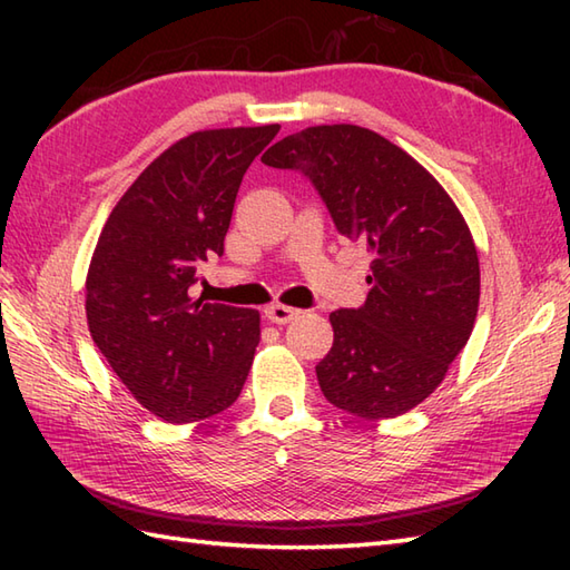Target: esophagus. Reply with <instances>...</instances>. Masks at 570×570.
<instances>
[{"label":"esophagus","mask_w":570,"mask_h":570,"mask_svg":"<svg viewBox=\"0 0 570 570\" xmlns=\"http://www.w3.org/2000/svg\"><path fill=\"white\" fill-rule=\"evenodd\" d=\"M264 316L269 318L272 323L284 325V323H292L298 316V311L292 308V306H284V304H272V306L264 308Z\"/></svg>","instance_id":"obj_1"}]
</instances>
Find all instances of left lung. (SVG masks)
<instances>
[{
    "mask_svg": "<svg viewBox=\"0 0 570 570\" xmlns=\"http://www.w3.org/2000/svg\"><path fill=\"white\" fill-rule=\"evenodd\" d=\"M304 174L337 233L372 254L367 301L331 313L323 396L362 419H394L431 396L465 347L480 304V262L463 215L416 159L377 131L321 125L262 156Z\"/></svg>",
    "mask_w": 570,
    "mask_h": 570,
    "instance_id": "1",
    "label": "left lung"
}]
</instances>
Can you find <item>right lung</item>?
Returning a JSON list of instances; mask_svg holds the SVG:
<instances>
[{
    "instance_id": "1",
    "label": "right lung",
    "mask_w": 570,
    "mask_h": 570,
    "mask_svg": "<svg viewBox=\"0 0 570 570\" xmlns=\"http://www.w3.org/2000/svg\"><path fill=\"white\" fill-rule=\"evenodd\" d=\"M278 125L205 129L176 141L107 217L85 282L95 345L137 402L168 423L235 404L259 345V311L190 296L223 257L242 176Z\"/></svg>"
}]
</instances>
